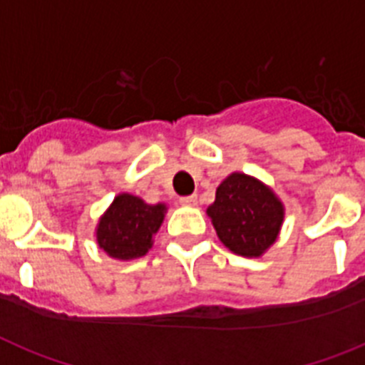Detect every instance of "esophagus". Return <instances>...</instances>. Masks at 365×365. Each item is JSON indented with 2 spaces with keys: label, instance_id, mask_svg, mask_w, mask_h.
Masks as SVG:
<instances>
[{
  "label": "esophagus",
  "instance_id": "1",
  "mask_svg": "<svg viewBox=\"0 0 365 365\" xmlns=\"http://www.w3.org/2000/svg\"><path fill=\"white\" fill-rule=\"evenodd\" d=\"M197 195H189V197H182L180 198V204H183V206H197Z\"/></svg>",
  "mask_w": 365,
  "mask_h": 365
}]
</instances>
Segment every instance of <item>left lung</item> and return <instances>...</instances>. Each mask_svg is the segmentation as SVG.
Listing matches in <instances>:
<instances>
[{
  "label": "left lung",
  "instance_id": "obj_1",
  "mask_svg": "<svg viewBox=\"0 0 365 365\" xmlns=\"http://www.w3.org/2000/svg\"><path fill=\"white\" fill-rule=\"evenodd\" d=\"M207 215L225 247L240 256L258 258L277 241L284 206L259 180L234 173L217 187Z\"/></svg>",
  "mask_w": 365,
  "mask_h": 365
}]
</instances>
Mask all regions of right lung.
I'll list each match as a JSON object with an SVG mask.
<instances>
[{
    "instance_id": "obj_1",
    "label": "right lung",
    "mask_w": 365,
    "mask_h": 365,
    "mask_svg": "<svg viewBox=\"0 0 365 365\" xmlns=\"http://www.w3.org/2000/svg\"><path fill=\"white\" fill-rule=\"evenodd\" d=\"M165 204L150 206L143 198L122 192L98 222L96 240L111 258H140L152 249L154 235L163 222Z\"/></svg>"
}]
</instances>
